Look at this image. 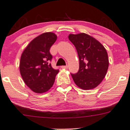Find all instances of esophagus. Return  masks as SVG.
<instances>
[{
  "mask_svg": "<svg viewBox=\"0 0 130 130\" xmlns=\"http://www.w3.org/2000/svg\"><path fill=\"white\" fill-rule=\"evenodd\" d=\"M61 69H68V66L67 65H64V66H61Z\"/></svg>",
  "mask_w": 130,
  "mask_h": 130,
  "instance_id": "34e87169",
  "label": "esophagus"
}]
</instances>
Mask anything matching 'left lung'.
<instances>
[{
    "label": "left lung",
    "instance_id": "obj_1",
    "mask_svg": "<svg viewBox=\"0 0 130 130\" xmlns=\"http://www.w3.org/2000/svg\"><path fill=\"white\" fill-rule=\"evenodd\" d=\"M69 39L77 50L79 70L71 73L75 84L84 90L95 88L105 77L109 67L107 53L104 46L86 33L70 34Z\"/></svg>",
    "mask_w": 130,
    "mask_h": 130
}]
</instances>
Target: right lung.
I'll list each match as a JSON object with an SVG mask.
<instances>
[{
  "label": "right lung",
  "instance_id": "right-lung-1",
  "mask_svg": "<svg viewBox=\"0 0 130 130\" xmlns=\"http://www.w3.org/2000/svg\"><path fill=\"white\" fill-rule=\"evenodd\" d=\"M57 38L53 32L41 34L29 43L21 57L19 70L22 78L26 86L38 94L48 91L59 72L50 63L52 59L50 50Z\"/></svg>",
  "mask_w": 130,
  "mask_h": 130
}]
</instances>
